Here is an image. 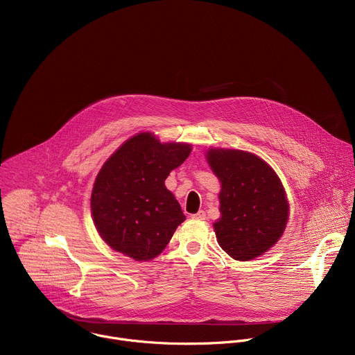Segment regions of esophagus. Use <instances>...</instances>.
<instances>
[{"mask_svg": "<svg viewBox=\"0 0 355 355\" xmlns=\"http://www.w3.org/2000/svg\"><path fill=\"white\" fill-rule=\"evenodd\" d=\"M193 218H194V219H198V220H204V219L207 218V215H205L204 211H198L197 214L193 215Z\"/></svg>", "mask_w": 355, "mask_h": 355, "instance_id": "34e87169", "label": "esophagus"}]
</instances>
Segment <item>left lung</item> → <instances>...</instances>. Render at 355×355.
<instances>
[{
	"mask_svg": "<svg viewBox=\"0 0 355 355\" xmlns=\"http://www.w3.org/2000/svg\"><path fill=\"white\" fill-rule=\"evenodd\" d=\"M207 161L220 182L216 240L233 259L250 261L282 237L288 202L275 171L259 157L240 150L209 148Z\"/></svg>",
	"mask_w": 355,
	"mask_h": 355,
	"instance_id": "left-lung-1",
	"label": "left lung"
}]
</instances>
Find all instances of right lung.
<instances>
[{"label": "right lung", "instance_id": "right-lung-1", "mask_svg": "<svg viewBox=\"0 0 355 355\" xmlns=\"http://www.w3.org/2000/svg\"><path fill=\"white\" fill-rule=\"evenodd\" d=\"M190 153V144L161 143L146 132L125 141L107 159L94 182L92 214L111 248L135 261L162 252L186 219L165 179Z\"/></svg>", "mask_w": 355, "mask_h": 355}]
</instances>
